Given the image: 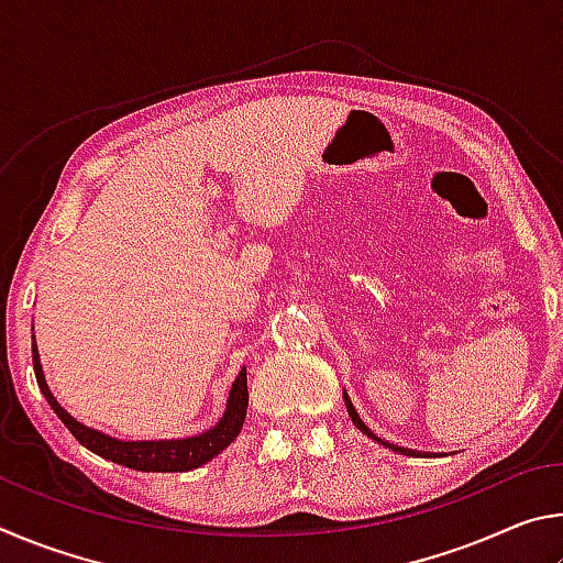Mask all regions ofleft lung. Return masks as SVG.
<instances>
[{"label": "left lung", "mask_w": 563, "mask_h": 563, "mask_svg": "<svg viewBox=\"0 0 563 563\" xmlns=\"http://www.w3.org/2000/svg\"><path fill=\"white\" fill-rule=\"evenodd\" d=\"M342 395H345V405H347V415H350V419H352V424H355L362 434L373 437L375 442H379V444H383V446H389V450H395V452H399V454H407V456H430V454H427V452H415V450H407V446H397V444H389V442H385V440H379V437H375L373 432H369V427H367L365 422H362L360 415H357V409L352 407V402H350L347 393H342Z\"/></svg>", "instance_id": "obj_1"}]
</instances>
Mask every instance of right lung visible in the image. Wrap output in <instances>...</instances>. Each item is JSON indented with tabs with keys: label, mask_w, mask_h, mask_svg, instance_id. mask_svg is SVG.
I'll return each instance as SVG.
<instances>
[{
	"label": "right lung",
	"mask_w": 563,
	"mask_h": 563,
	"mask_svg": "<svg viewBox=\"0 0 563 563\" xmlns=\"http://www.w3.org/2000/svg\"><path fill=\"white\" fill-rule=\"evenodd\" d=\"M32 362H34V375L40 389L46 397V402L52 405L56 417L62 419L79 444L87 446L93 454L111 460L117 464L129 466V470L139 472H190L196 466H203L211 462L213 456L221 454L228 444H231L243 430L245 412H247V375L245 367L238 373L235 383L228 395V405L223 417L218 419V424L211 427L208 432H201L196 437H186V440H158V442H121L117 437H109L99 430L76 422V419L66 412V409L56 402L49 385L44 379V369L40 362V350H36V340L32 342Z\"/></svg>",
	"instance_id": "add662e5"
}]
</instances>
